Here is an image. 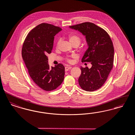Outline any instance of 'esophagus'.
<instances>
[{
  "mask_svg": "<svg viewBox=\"0 0 135 135\" xmlns=\"http://www.w3.org/2000/svg\"><path fill=\"white\" fill-rule=\"evenodd\" d=\"M71 69V66H66V67H65V71H69V70Z\"/></svg>",
  "mask_w": 135,
  "mask_h": 135,
  "instance_id": "34e87169",
  "label": "esophagus"
}]
</instances>
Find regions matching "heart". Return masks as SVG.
Instances as JSON below:
<instances>
[{"mask_svg": "<svg viewBox=\"0 0 135 135\" xmlns=\"http://www.w3.org/2000/svg\"><path fill=\"white\" fill-rule=\"evenodd\" d=\"M69 41H70V43L73 45H76L77 46H78L80 44V43L81 42V40L80 36L77 35V33H72L70 34L69 36ZM59 44H60V41L58 40L57 41V44H56L57 47L59 46ZM66 60L69 62H71V58H69V57H68L66 58Z\"/></svg>", "mask_w": 135, "mask_h": 135, "instance_id": "heart-1", "label": "heart"}]
</instances>
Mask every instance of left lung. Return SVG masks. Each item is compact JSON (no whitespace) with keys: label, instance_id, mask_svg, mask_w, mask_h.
Masks as SVG:
<instances>
[{"label":"left lung","instance_id":"obj_1","mask_svg":"<svg viewBox=\"0 0 135 135\" xmlns=\"http://www.w3.org/2000/svg\"><path fill=\"white\" fill-rule=\"evenodd\" d=\"M85 36L88 49L82 57V62H90L92 66H81V74L78 79L79 85L87 91L100 88L111 71L114 60L113 43L106 31L90 22L69 26Z\"/></svg>","mask_w":135,"mask_h":135}]
</instances>
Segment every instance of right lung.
I'll return each mask as SVG.
<instances>
[{"instance_id":"obj_1","label":"right lung","mask_w":135,"mask_h":135,"mask_svg":"<svg viewBox=\"0 0 135 135\" xmlns=\"http://www.w3.org/2000/svg\"><path fill=\"white\" fill-rule=\"evenodd\" d=\"M61 30L59 27L42 23L29 32L23 45L22 58L29 74L36 84L46 91L55 89L64 80V65L51 68L47 56L53 49L54 36Z\"/></svg>"}]
</instances>
